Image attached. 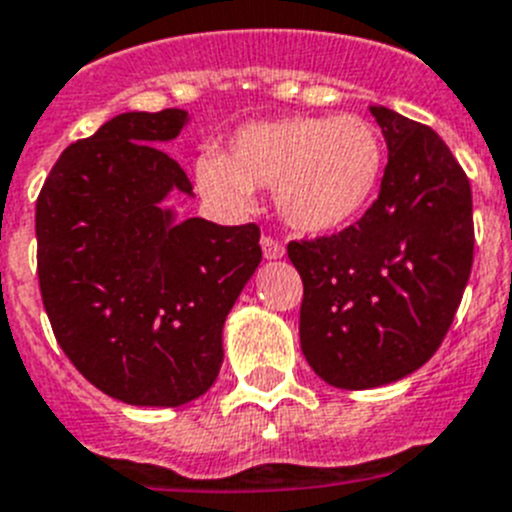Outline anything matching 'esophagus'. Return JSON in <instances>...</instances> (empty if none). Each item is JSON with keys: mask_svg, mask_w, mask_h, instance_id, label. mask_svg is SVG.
Here are the masks:
<instances>
[{"mask_svg": "<svg viewBox=\"0 0 512 512\" xmlns=\"http://www.w3.org/2000/svg\"><path fill=\"white\" fill-rule=\"evenodd\" d=\"M261 251H264L266 259H279V256H284L282 241H277L274 235H261Z\"/></svg>", "mask_w": 512, "mask_h": 512, "instance_id": "esophagus-1", "label": "esophagus"}]
</instances>
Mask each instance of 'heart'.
<instances>
[{"label": "heart", "instance_id": "1", "mask_svg": "<svg viewBox=\"0 0 512 512\" xmlns=\"http://www.w3.org/2000/svg\"><path fill=\"white\" fill-rule=\"evenodd\" d=\"M384 171V140L361 115L251 122L228 153L197 161V184L223 205L246 210L253 187H274L279 215L302 233H330L361 215Z\"/></svg>", "mask_w": 512, "mask_h": 512}]
</instances>
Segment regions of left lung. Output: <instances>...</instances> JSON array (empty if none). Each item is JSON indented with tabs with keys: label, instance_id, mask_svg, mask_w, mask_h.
I'll list each match as a JSON object with an SVG mask.
<instances>
[{
	"label": "left lung",
	"instance_id": "1",
	"mask_svg": "<svg viewBox=\"0 0 512 512\" xmlns=\"http://www.w3.org/2000/svg\"><path fill=\"white\" fill-rule=\"evenodd\" d=\"M369 112L390 161L372 207L341 233L289 241L300 343L318 377L369 390L408 377L449 333L474 261L472 187L428 125Z\"/></svg>",
	"mask_w": 512,
	"mask_h": 512
}]
</instances>
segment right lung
<instances>
[{
  "label": "right lung",
  "instance_id": "right-lung-1",
  "mask_svg": "<svg viewBox=\"0 0 512 512\" xmlns=\"http://www.w3.org/2000/svg\"><path fill=\"white\" fill-rule=\"evenodd\" d=\"M184 110L125 112L61 153L35 202L38 282L63 354L104 395L176 408L223 364V323L261 261L256 223L174 220L192 182L161 143Z\"/></svg>",
  "mask_w": 512,
  "mask_h": 512
}]
</instances>
